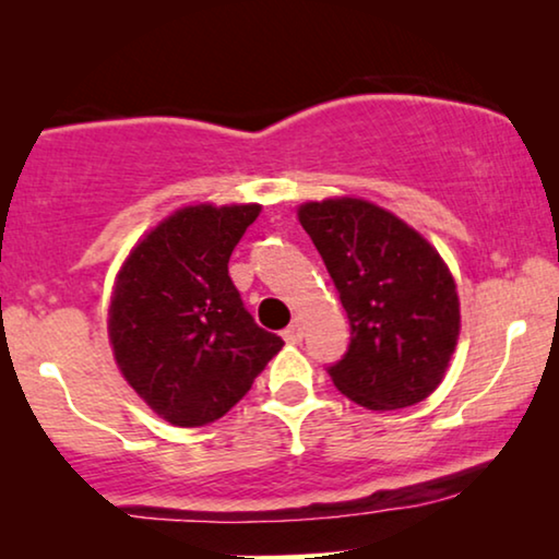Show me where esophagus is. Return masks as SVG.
I'll return each mask as SVG.
<instances>
[{
    "label": "esophagus",
    "instance_id": "1",
    "mask_svg": "<svg viewBox=\"0 0 559 559\" xmlns=\"http://www.w3.org/2000/svg\"><path fill=\"white\" fill-rule=\"evenodd\" d=\"M282 338L287 343H300L302 341V320H293L285 331H282Z\"/></svg>",
    "mask_w": 559,
    "mask_h": 559
}]
</instances>
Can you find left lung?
<instances>
[{
	"mask_svg": "<svg viewBox=\"0 0 559 559\" xmlns=\"http://www.w3.org/2000/svg\"><path fill=\"white\" fill-rule=\"evenodd\" d=\"M350 323L333 384L371 412L412 407L445 379L461 335V300L438 249L392 211L364 198L297 209Z\"/></svg>",
	"mask_w": 559,
	"mask_h": 559,
	"instance_id": "obj_1",
	"label": "left lung"
}]
</instances>
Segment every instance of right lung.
Returning <instances> with one entry per match:
<instances>
[{"label":"right lung","instance_id":"right-lung-1","mask_svg":"<svg viewBox=\"0 0 559 559\" xmlns=\"http://www.w3.org/2000/svg\"><path fill=\"white\" fill-rule=\"evenodd\" d=\"M259 203L182 205L119 266L109 343L121 377L175 427L216 423L285 346L243 310L228 257Z\"/></svg>","mask_w":559,"mask_h":559}]
</instances>
